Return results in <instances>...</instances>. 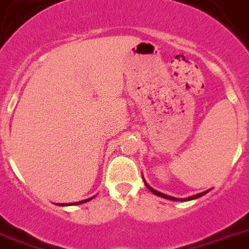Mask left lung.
I'll return each mask as SVG.
<instances>
[{
	"mask_svg": "<svg viewBox=\"0 0 249 249\" xmlns=\"http://www.w3.org/2000/svg\"><path fill=\"white\" fill-rule=\"evenodd\" d=\"M146 184V182H145ZM146 186H147L148 190L151 191V193H154L155 195H157V196H161V197H165V199H169V200H174V201H186V200H193V199H196V197H200L203 196L204 194H207L208 190L207 191H203V193H199V194L196 195H193V196H189V197H185V199H179V197H173V196H170V195H166V194H162V193H160V191H156L155 189H152L151 186H148L147 184H146Z\"/></svg>",
	"mask_w": 249,
	"mask_h": 249,
	"instance_id": "left-lung-1",
	"label": "left lung"
}]
</instances>
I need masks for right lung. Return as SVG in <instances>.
I'll return each instance as SVG.
<instances>
[{"mask_svg": "<svg viewBox=\"0 0 249 249\" xmlns=\"http://www.w3.org/2000/svg\"><path fill=\"white\" fill-rule=\"evenodd\" d=\"M92 199V197H90ZM90 199H87V200H82V201H76V203H70V204H59V205H78V204H82V203H87L89 201Z\"/></svg>", "mask_w": 249, "mask_h": 249, "instance_id": "obj_1", "label": "right lung"}]
</instances>
